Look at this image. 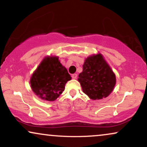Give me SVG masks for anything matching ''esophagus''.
<instances>
[{"label": "esophagus", "mask_w": 147, "mask_h": 147, "mask_svg": "<svg viewBox=\"0 0 147 147\" xmlns=\"http://www.w3.org/2000/svg\"><path fill=\"white\" fill-rule=\"evenodd\" d=\"M77 76H78L77 74H72V75H71V78H73V79H76V78H77Z\"/></svg>", "instance_id": "obj_1"}]
</instances>
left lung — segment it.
Here are the masks:
<instances>
[{
	"label": "left lung",
	"instance_id": "8db88e82",
	"mask_svg": "<svg viewBox=\"0 0 147 147\" xmlns=\"http://www.w3.org/2000/svg\"><path fill=\"white\" fill-rule=\"evenodd\" d=\"M78 80L84 93L92 100L108 97L116 82L115 74L101 53L86 58Z\"/></svg>",
	"mask_w": 147,
	"mask_h": 147
}]
</instances>
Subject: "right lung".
Here are the masks:
<instances>
[{
	"instance_id": "add662e5",
	"label": "right lung",
	"mask_w": 147,
	"mask_h": 147,
	"mask_svg": "<svg viewBox=\"0 0 147 147\" xmlns=\"http://www.w3.org/2000/svg\"><path fill=\"white\" fill-rule=\"evenodd\" d=\"M71 78L57 56H47L42 60L30 80L33 92L41 99L54 101L65 90Z\"/></svg>"
}]
</instances>
